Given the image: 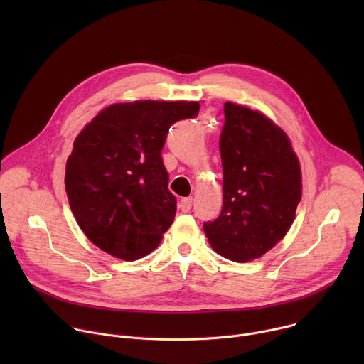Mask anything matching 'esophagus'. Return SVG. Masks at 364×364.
I'll list each match as a JSON object with an SVG mask.
<instances>
[{"instance_id": "obj_1", "label": "esophagus", "mask_w": 364, "mask_h": 364, "mask_svg": "<svg viewBox=\"0 0 364 364\" xmlns=\"http://www.w3.org/2000/svg\"><path fill=\"white\" fill-rule=\"evenodd\" d=\"M191 203H193V197H184V198H181L180 203H178V207L181 209V212H186V213L190 212Z\"/></svg>"}]
</instances>
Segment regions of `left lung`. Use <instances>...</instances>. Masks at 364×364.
<instances>
[{"instance_id":"1","label":"left lung","mask_w":364,"mask_h":364,"mask_svg":"<svg viewBox=\"0 0 364 364\" xmlns=\"http://www.w3.org/2000/svg\"><path fill=\"white\" fill-rule=\"evenodd\" d=\"M223 207L203 225L222 256L247 262L272 249L289 230L301 200V168L287 134L264 114L225 103L220 135Z\"/></svg>"}]
</instances>
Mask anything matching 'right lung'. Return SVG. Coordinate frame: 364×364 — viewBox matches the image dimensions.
<instances>
[{"instance_id": "obj_1", "label": "right lung", "mask_w": 364, "mask_h": 364, "mask_svg": "<svg viewBox=\"0 0 364 364\" xmlns=\"http://www.w3.org/2000/svg\"><path fill=\"white\" fill-rule=\"evenodd\" d=\"M198 109L187 100L114 103L76 136L66 193L77 225L99 249L136 261L160 245L177 210L161 149L170 127Z\"/></svg>"}]
</instances>
